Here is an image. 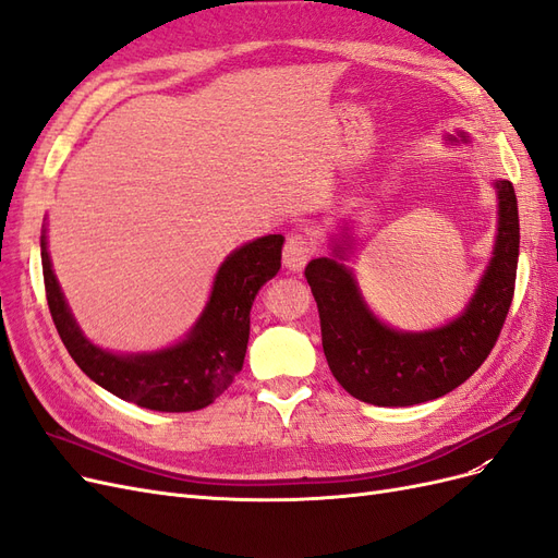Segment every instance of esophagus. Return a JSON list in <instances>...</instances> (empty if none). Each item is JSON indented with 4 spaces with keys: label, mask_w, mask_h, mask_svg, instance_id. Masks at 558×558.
<instances>
[{
    "label": "esophagus",
    "mask_w": 558,
    "mask_h": 558,
    "mask_svg": "<svg viewBox=\"0 0 558 558\" xmlns=\"http://www.w3.org/2000/svg\"><path fill=\"white\" fill-rule=\"evenodd\" d=\"M314 256V244L302 232H291L289 240L283 244V265L289 269H302L307 265V260Z\"/></svg>",
    "instance_id": "1"
}]
</instances>
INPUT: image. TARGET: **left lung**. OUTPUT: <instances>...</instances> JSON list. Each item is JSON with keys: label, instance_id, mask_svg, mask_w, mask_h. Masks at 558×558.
<instances>
[{"label": "left lung", "instance_id": "1", "mask_svg": "<svg viewBox=\"0 0 558 558\" xmlns=\"http://www.w3.org/2000/svg\"><path fill=\"white\" fill-rule=\"evenodd\" d=\"M498 238L492 265L468 310L430 332H398L369 314L349 269L316 258L305 277L318 307L320 342L330 373L344 391L379 408H408L442 398L477 373L496 347L510 312L519 211L510 181H498Z\"/></svg>", "mask_w": 558, "mask_h": 558}]
</instances>
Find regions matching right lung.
<instances>
[{"mask_svg":"<svg viewBox=\"0 0 558 558\" xmlns=\"http://www.w3.org/2000/svg\"><path fill=\"white\" fill-rule=\"evenodd\" d=\"M281 246V234H267L234 251L218 269L209 305L189 340L148 356H113L81 335L41 238L48 310L70 356L109 393L156 412H195L221 396L242 369L251 305L263 283L279 272Z\"/></svg>","mask_w":558,"mask_h":558,"instance_id":"obj_1","label":"right lung"}]
</instances>
